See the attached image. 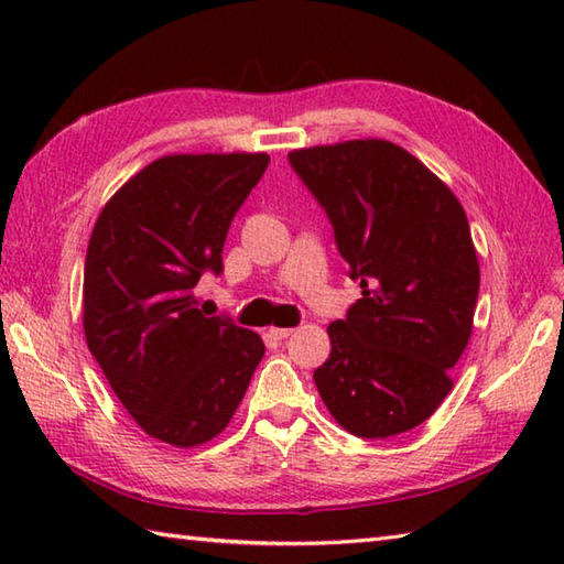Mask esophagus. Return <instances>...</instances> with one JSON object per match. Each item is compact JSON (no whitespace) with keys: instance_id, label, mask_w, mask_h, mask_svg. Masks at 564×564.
<instances>
[{"instance_id":"34e87169","label":"esophagus","mask_w":564,"mask_h":564,"mask_svg":"<svg viewBox=\"0 0 564 564\" xmlns=\"http://www.w3.org/2000/svg\"><path fill=\"white\" fill-rule=\"evenodd\" d=\"M269 334H271L273 339H279V341H281V339H289L291 334H293V329H291V327H271V329H269Z\"/></svg>"}]
</instances>
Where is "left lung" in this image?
<instances>
[{"mask_svg": "<svg viewBox=\"0 0 564 564\" xmlns=\"http://www.w3.org/2000/svg\"><path fill=\"white\" fill-rule=\"evenodd\" d=\"M289 162L361 281V297L327 327L332 354L315 386L354 436L410 431L446 400L473 332L480 263L465 210L388 140L295 150Z\"/></svg>", "mask_w": 564, "mask_h": 564, "instance_id": "8db88e82", "label": "left lung"}]
</instances>
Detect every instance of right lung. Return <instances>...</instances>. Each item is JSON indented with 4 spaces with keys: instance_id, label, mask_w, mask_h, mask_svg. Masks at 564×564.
<instances>
[{
    "instance_id": "right-lung-1",
    "label": "right lung",
    "mask_w": 564,
    "mask_h": 564,
    "mask_svg": "<svg viewBox=\"0 0 564 564\" xmlns=\"http://www.w3.org/2000/svg\"><path fill=\"white\" fill-rule=\"evenodd\" d=\"M269 154H170L106 203L84 261V334L145 434L198 446L230 424L263 356L259 334L194 295Z\"/></svg>"
}]
</instances>
